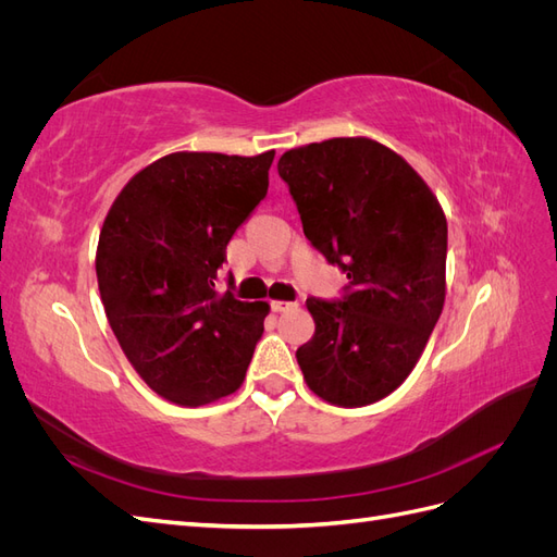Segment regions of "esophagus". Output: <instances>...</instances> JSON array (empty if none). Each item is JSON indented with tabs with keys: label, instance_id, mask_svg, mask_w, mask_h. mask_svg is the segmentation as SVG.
Returning a JSON list of instances; mask_svg holds the SVG:
<instances>
[{
	"label": "esophagus",
	"instance_id": "34e87169",
	"mask_svg": "<svg viewBox=\"0 0 557 557\" xmlns=\"http://www.w3.org/2000/svg\"><path fill=\"white\" fill-rule=\"evenodd\" d=\"M297 305L295 301H281V299H276V301H272V311L274 313H283V311H290V309H295Z\"/></svg>",
	"mask_w": 557,
	"mask_h": 557
}]
</instances>
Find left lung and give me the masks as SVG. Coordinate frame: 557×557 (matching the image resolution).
I'll return each mask as SVG.
<instances>
[{"label":"left lung","instance_id":"left-lung-1","mask_svg":"<svg viewBox=\"0 0 557 557\" xmlns=\"http://www.w3.org/2000/svg\"><path fill=\"white\" fill-rule=\"evenodd\" d=\"M311 246L348 278L339 299L309 297L315 334L297 348L311 391L364 407L411 374L446 297L448 227L407 160L364 137L293 148L278 160Z\"/></svg>","mask_w":557,"mask_h":557}]
</instances>
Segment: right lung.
Instances as JSON below:
<instances>
[{
	"label": "right lung",
	"mask_w": 557,
	"mask_h": 557,
	"mask_svg": "<svg viewBox=\"0 0 557 557\" xmlns=\"http://www.w3.org/2000/svg\"><path fill=\"white\" fill-rule=\"evenodd\" d=\"M274 150L256 158L172 153L115 197L97 246L109 325L137 374L181 407L244 383L267 301L215 293L232 234L264 199Z\"/></svg>",
	"instance_id": "add662e5"
}]
</instances>
